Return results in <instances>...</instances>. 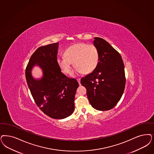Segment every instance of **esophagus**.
<instances>
[{"label": "esophagus", "instance_id": "1", "mask_svg": "<svg viewBox=\"0 0 154 154\" xmlns=\"http://www.w3.org/2000/svg\"><path fill=\"white\" fill-rule=\"evenodd\" d=\"M77 81H78V82H79V84H81V83H80V79H77Z\"/></svg>", "mask_w": 154, "mask_h": 154}]
</instances>
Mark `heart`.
Returning <instances> with one entry per match:
<instances>
[{
    "instance_id": "b5f03b06",
    "label": "heart",
    "mask_w": 154,
    "mask_h": 154,
    "mask_svg": "<svg viewBox=\"0 0 154 154\" xmlns=\"http://www.w3.org/2000/svg\"><path fill=\"white\" fill-rule=\"evenodd\" d=\"M64 56L59 57L57 62L61 72L67 75L71 74L72 72L73 63L75 67V72L88 74L96 69L100 61L98 49L93 44H75L65 51Z\"/></svg>"
}]
</instances>
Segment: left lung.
Masks as SVG:
<instances>
[{"label":"left lung","mask_w":154,"mask_h":154,"mask_svg":"<svg viewBox=\"0 0 154 154\" xmlns=\"http://www.w3.org/2000/svg\"><path fill=\"white\" fill-rule=\"evenodd\" d=\"M94 45L100 53L96 69L81 80L86 89L90 105L96 110H109L117 104L125 88L126 78L122 57L104 39L94 37Z\"/></svg>","instance_id":"left-lung-1"}]
</instances>
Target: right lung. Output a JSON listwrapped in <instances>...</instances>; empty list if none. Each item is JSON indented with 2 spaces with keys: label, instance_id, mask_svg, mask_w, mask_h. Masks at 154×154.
<instances>
[{
  "label": "right lung",
  "instance_id": "add662e5",
  "mask_svg": "<svg viewBox=\"0 0 154 154\" xmlns=\"http://www.w3.org/2000/svg\"><path fill=\"white\" fill-rule=\"evenodd\" d=\"M58 42L37 48L32 54L26 69L27 84L37 106L45 114L53 119H64L74 110V98L79 84L61 72L57 64ZM36 64L43 76L34 79L31 74Z\"/></svg>",
  "mask_w": 154,
  "mask_h": 154
}]
</instances>
